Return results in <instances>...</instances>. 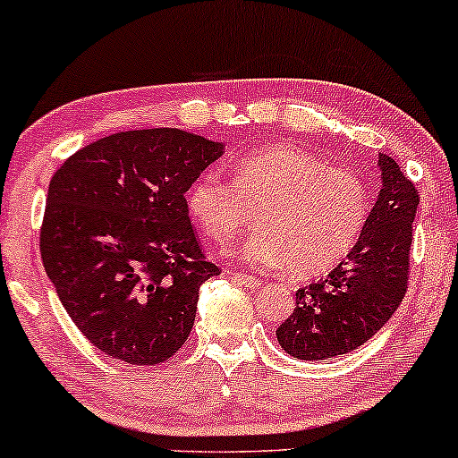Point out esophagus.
Returning a JSON list of instances; mask_svg holds the SVG:
<instances>
[{
	"label": "esophagus",
	"instance_id": "34e87169",
	"mask_svg": "<svg viewBox=\"0 0 458 458\" xmlns=\"http://www.w3.org/2000/svg\"><path fill=\"white\" fill-rule=\"evenodd\" d=\"M233 280H235L237 284H242V286L252 288V290H257V288L260 286V284H263V280H260V277L248 276V273H233Z\"/></svg>",
	"mask_w": 458,
	"mask_h": 458
}]
</instances>
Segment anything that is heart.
Listing matches in <instances>:
<instances>
[{"label":"heart","instance_id":"heart-1","mask_svg":"<svg viewBox=\"0 0 458 458\" xmlns=\"http://www.w3.org/2000/svg\"><path fill=\"white\" fill-rule=\"evenodd\" d=\"M233 178L204 172L187 191V210L208 240L229 248L254 212L257 233L243 248L248 263L286 267L311 277L341 263L370 215V193L355 170L332 165L296 145L243 153Z\"/></svg>","mask_w":458,"mask_h":458}]
</instances>
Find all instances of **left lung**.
I'll return each mask as SVG.
<instances>
[{"label": "left lung", "mask_w": 458, "mask_h": 458, "mask_svg": "<svg viewBox=\"0 0 458 458\" xmlns=\"http://www.w3.org/2000/svg\"><path fill=\"white\" fill-rule=\"evenodd\" d=\"M383 189L358 243L328 277L296 290L277 341L299 360L345 355L377 335L408 290L419 189L395 159L378 153Z\"/></svg>", "instance_id": "1"}]
</instances>
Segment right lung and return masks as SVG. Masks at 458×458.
<instances>
[{
    "label": "right lung",
    "instance_id": "obj_1",
    "mask_svg": "<svg viewBox=\"0 0 458 458\" xmlns=\"http://www.w3.org/2000/svg\"><path fill=\"white\" fill-rule=\"evenodd\" d=\"M221 142L176 128L130 130L73 153L55 172L39 229L44 269L98 352L156 366L185 345L206 259L185 193Z\"/></svg>",
    "mask_w": 458,
    "mask_h": 458
}]
</instances>
